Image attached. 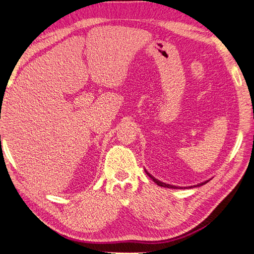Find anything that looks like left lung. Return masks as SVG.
<instances>
[{"mask_svg":"<svg viewBox=\"0 0 254 254\" xmlns=\"http://www.w3.org/2000/svg\"><path fill=\"white\" fill-rule=\"evenodd\" d=\"M146 172V171H145ZM146 174H147V175L148 176H150L151 178H152V180L154 181V182H155L156 184H157V185L158 186H162V187H167V188H177L176 186H173V185H168V184H165V183H162V182H160V181H157L156 180V178H154L152 175H151V174H148L147 172H146ZM208 182V181H207ZM207 182H205V183H201V184H199V185H196V186H193V187H197V186H201V185H205V184L207 183ZM192 187V186H191Z\"/></svg>","mask_w":254,"mask_h":254,"instance_id":"1","label":"left lung"}]
</instances>
